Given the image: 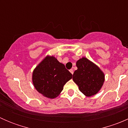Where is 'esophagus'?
Segmentation results:
<instances>
[{
    "instance_id": "34e87169",
    "label": "esophagus",
    "mask_w": 128,
    "mask_h": 128,
    "mask_svg": "<svg viewBox=\"0 0 128 128\" xmlns=\"http://www.w3.org/2000/svg\"><path fill=\"white\" fill-rule=\"evenodd\" d=\"M69 71H70V72L72 74H74V70H73V69H70V70H69Z\"/></svg>"
}]
</instances>
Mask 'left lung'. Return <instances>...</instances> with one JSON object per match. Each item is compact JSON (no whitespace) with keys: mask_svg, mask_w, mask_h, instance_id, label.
<instances>
[{"mask_svg":"<svg viewBox=\"0 0 128 128\" xmlns=\"http://www.w3.org/2000/svg\"><path fill=\"white\" fill-rule=\"evenodd\" d=\"M77 69L73 74L74 82L86 96H92L98 92L104 81V75L100 68L86 58L76 63Z\"/></svg>","mask_w":128,"mask_h":128,"instance_id":"1","label":"left lung"}]
</instances>
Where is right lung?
<instances>
[{"instance_id": "add662e5", "label": "right lung", "mask_w": 128, "mask_h": 128, "mask_svg": "<svg viewBox=\"0 0 128 128\" xmlns=\"http://www.w3.org/2000/svg\"><path fill=\"white\" fill-rule=\"evenodd\" d=\"M72 74L54 56H46L33 72L32 80L37 91L49 98L60 94Z\"/></svg>"}]
</instances>
